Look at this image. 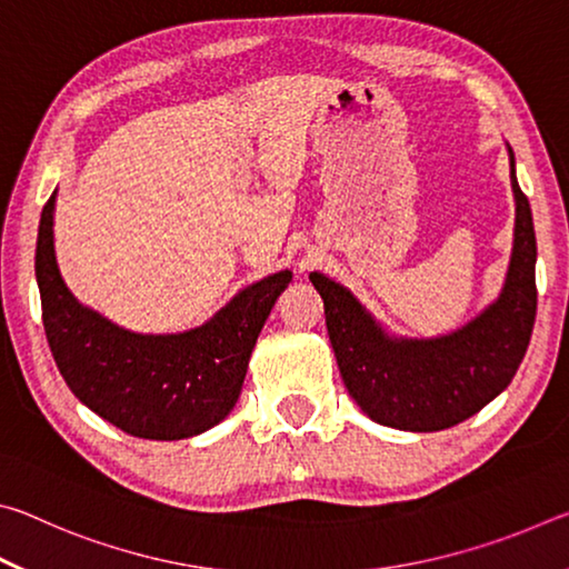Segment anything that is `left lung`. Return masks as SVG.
<instances>
[{
	"instance_id": "1",
	"label": "left lung",
	"mask_w": 569,
	"mask_h": 569,
	"mask_svg": "<svg viewBox=\"0 0 569 569\" xmlns=\"http://www.w3.org/2000/svg\"><path fill=\"white\" fill-rule=\"evenodd\" d=\"M507 152L515 192L512 256L502 291L461 329L435 339L397 336L349 288L319 271L308 276L323 298L326 329L349 397L383 427H455L497 399L525 359L537 313V240L515 152L509 146Z\"/></svg>"
}]
</instances>
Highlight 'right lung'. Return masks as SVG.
I'll use <instances>...</instances> for the list:
<instances>
[{
    "mask_svg": "<svg viewBox=\"0 0 569 569\" xmlns=\"http://www.w3.org/2000/svg\"><path fill=\"white\" fill-rule=\"evenodd\" d=\"M54 203L57 190L42 208L34 273L44 333L67 387L132 437L176 441L213 429L233 411L258 333L293 273L246 286L190 331L122 329L67 288L54 256Z\"/></svg>",
    "mask_w": 569,
    "mask_h": 569,
    "instance_id": "add662e5",
    "label": "right lung"
}]
</instances>
